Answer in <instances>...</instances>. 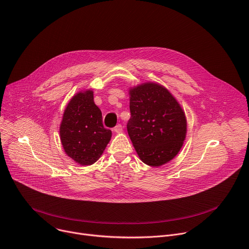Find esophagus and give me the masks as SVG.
<instances>
[{
    "instance_id": "esophagus-1",
    "label": "esophagus",
    "mask_w": 249,
    "mask_h": 249,
    "mask_svg": "<svg viewBox=\"0 0 249 249\" xmlns=\"http://www.w3.org/2000/svg\"><path fill=\"white\" fill-rule=\"evenodd\" d=\"M113 131H114L115 133H121V132L123 131V127H122V125H121V124H118L117 126H115V127H114Z\"/></svg>"
}]
</instances>
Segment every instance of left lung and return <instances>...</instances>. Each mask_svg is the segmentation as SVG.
Masks as SVG:
<instances>
[{"instance_id": "8db88e82", "label": "left lung", "mask_w": 249, "mask_h": 249, "mask_svg": "<svg viewBox=\"0 0 249 249\" xmlns=\"http://www.w3.org/2000/svg\"><path fill=\"white\" fill-rule=\"evenodd\" d=\"M131 118L127 131L144 163L160 166L183 146L187 133L185 112L163 86L148 82L129 89Z\"/></svg>"}]
</instances>
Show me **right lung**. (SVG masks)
Wrapping results in <instances>:
<instances>
[{"label": "right lung", "mask_w": 249, "mask_h": 249, "mask_svg": "<svg viewBox=\"0 0 249 249\" xmlns=\"http://www.w3.org/2000/svg\"><path fill=\"white\" fill-rule=\"evenodd\" d=\"M60 139L68 157L81 165L94 163L109 143L112 132L102 124V114L91 89L81 90L70 99L60 124Z\"/></svg>", "instance_id": "add662e5"}]
</instances>
